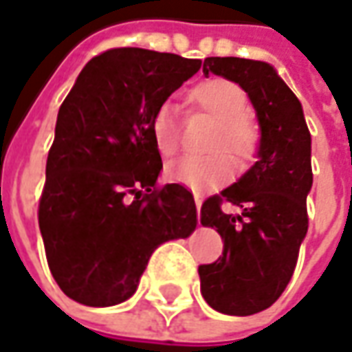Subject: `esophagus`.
I'll list each match as a JSON object with an SVG mask.
<instances>
[{"label":"esophagus","instance_id":"obj_1","mask_svg":"<svg viewBox=\"0 0 352 352\" xmlns=\"http://www.w3.org/2000/svg\"><path fill=\"white\" fill-rule=\"evenodd\" d=\"M193 201H195V207H197V213H199V207H201V201H204V193H201V192H193Z\"/></svg>","mask_w":352,"mask_h":352}]
</instances>
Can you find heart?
Masks as SVG:
<instances>
[{"label": "heart", "mask_w": 352, "mask_h": 352, "mask_svg": "<svg viewBox=\"0 0 352 352\" xmlns=\"http://www.w3.org/2000/svg\"><path fill=\"white\" fill-rule=\"evenodd\" d=\"M192 102L201 112L211 116V127L204 157H184L166 166L168 180L188 186L190 190H209L230 180L232 162L224 155L228 152L238 166H246L254 159L259 143L258 126L246 114V94L226 79H209L199 82L192 91ZM151 135L160 157H174L180 148V124L170 104H162L151 118Z\"/></svg>", "instance_id": "obj_1"}]
</instances>
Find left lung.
Here are the masks:
<instances>
[{
	"label": "left lung",
	"mask_w": 352,
	"mask_h": 352,
	"mask_svg": "<svg viewBox=\"0 0 352 352\" xmlns=\"http://www.w3.org/2000/svg\"><path fill=\"white\" fill-rule=\"evenodd\" d=\"M204 73L238 82L258 114V162L201 205V225L223 238V256L199 265L201 294L217 312L258 314L291 280L308 232L306 195L312 188V139L300 100L265 61L205 58ZM228 201L241 209L225 214Z\"/></svg>",
	"instance_id": "obj_1"
}]
</instances>
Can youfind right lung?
<instances>
[{
    "label": "right lung",
    "mask_w": 352,
    "mask_h": 352,
    "mask_svg": "<svg viewBox=\"0 0 352 352\" xmlns=\"http://www.w3.org/2000/svg\"><path fill=\"white\" fill-rule=\"evenodd\" d=\"M199 67L176 54L106 50L61 102L38 225L50 271L75 302L127 300L155 248L197 225L192 192L157 184L151 118Z\"/></svg>",
    "instance_id": "add662e5"
}]
</instances>
